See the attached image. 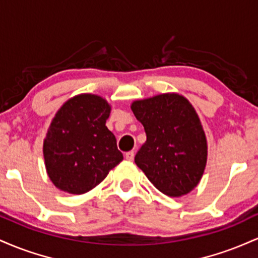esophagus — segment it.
<instances>
[{
    "mask_svg": "<svg viewBox=\"0 0 258 258\" xmlns=\"http://www.w3.org/2000/svg\"><path fill=\"white\" fill-rule=\"evenodd\" d=\"M125 158H126L127 160H130V161H132V160L135 159V152H133V150H131V152L126 153V154H125Z\"/></svg>",
    "mask_w": 258,
    "mask_h": 258,
    "instance_id": "obj_1",
    "label": "esophagus"
}]
</instances>
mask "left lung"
Masks as SVG:
<instances>
[{
  "mask_svg": "<svg viewBox=\"0 0 258 258\" xmlns=\"http://www.w3.org/2000/svg\"><path fill=\"white\" fill-rule=\"evenodd\" d=\"M147 133L136 165L156 189L182 197L199 184L206 167L207 141L197 110L178 93H162L132 102Z\"/></svg>",
  "mask_w": 258,
  "mask_h": 258,
  "instance_id": "obj_1",
  "label": "left lung"
}]
</instances>
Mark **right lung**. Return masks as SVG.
I'll return each instance as SVG.
<instances>
[{
  "mask_svg": "<svg viewBox=\"0 0 258 258\" xmlns=\"http://www.w3.org/2000/svg\"><path fill=\"white\" fill-rule=\"evenodd\" d=\"M111 106L103 97L81 93L68 99L43 139L47 174L61 191L85 194L122 161L116 138L105 126Z\"/></svg>",
  "mask_w": 258,
  "mask_h": 258,
  "instance_id": "1",
  "label": "right lung"
}]
</instances>
